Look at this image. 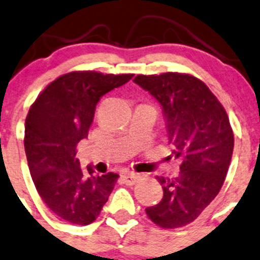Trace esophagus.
Masks as SVG:
<instances>
[{"label": "esophagus", "instance_id": "obj_1", "mask_svg": "<svg viewBox=\"0 0 260 260\" xmlns=\"http://www.w3.org/2000/svg\"><path fill=\"white\" fill-rule=\"evenodd\" d=\"M122 178L124 180L125 184L132 185L139 179V176L137 173H135V172H124V173L122 174Z\"/></svg>", "mask_w": 260, "mask_h": 260}]
</instances>
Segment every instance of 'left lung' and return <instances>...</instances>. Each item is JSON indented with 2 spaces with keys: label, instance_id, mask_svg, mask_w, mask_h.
<instances>
[{
  "label": "left lung",
  "instance_id": "obj_1",
  "mask_svg": "<svg viewBox=\"0 0 260 260\" xmlns=\"http://www.w3.org/2000/svg\"><path fill=\"white\" fill-rule=\"evenodd\" d=\"M133 81L162 106L172 155L180 163L177 178L157 177L163 198L146 213L162 228L184 226L217 197L228 173L234 147L228 114L194 76L167 72Z\"/></svg>",
  "mask_w": 260,
  "mask_h": 260
}]
</instances>
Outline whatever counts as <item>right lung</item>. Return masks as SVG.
<instances>
[{
    "instance_id": "1",
    "label": "right lung",
    "mask_w": 260,
    "mask_h": 260,
    "mask_svg": "<svg viewBox=\"0 0 260 260\" xmlns=\"http://www.w3.org/2000/svg\"><path fill=\"white\" fill-rule=\"evenodd\" d=\"M133 75L75 71L51 82L29 108L24 123V151L38 194L57 217L88 225L100 215L118 174L98 176L81 168L77 144L87 138L102 95Z\"/></svg>"
}]
</instances>
